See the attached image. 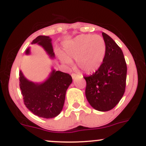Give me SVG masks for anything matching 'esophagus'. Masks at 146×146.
<instances>
[{
    "mask_svg": "<svg viewBox=\"0 0 146 146\" xmlns=\"http://www.w3.org/2000/svg\"><path fill=\"white\" fill-rule=\"evenodd\" d=\"M71 76H72V78L75 79V78H77V77L80 76V75L76 74V73H71Z\"/></svg>",
    "mask_w": 146,
    "mask_h": 146,
    "instance_id": "esophagus-1",
    "label": "esophagus"
}]
</instances>
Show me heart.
I'll use <instances>...</instances> for the list:
<instances>
[{
  "mask_svg": "<svg viewBox=\"0 0 146 146\" xmlns=\"http://www.w3.org/2000/svg\"><path fill=\"white\" fill-rule=\"evenodd\" d=\"M106 46L104 38L98 35H80L64 46L63 60L69 62L74 58L82 71L90 73L100 68L104 60Z\"/></svg>",
  "mask_w": 146,
  "mask_h": 146,
  "instance_id": "1",
  "label": "heart"
}]
</instances>
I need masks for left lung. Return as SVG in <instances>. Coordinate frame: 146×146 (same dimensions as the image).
Returning <instances> with one entry per match:
<instances>
[{"mask_svg":"<svg viewBox=\"0 0 146 146\" xmlns=\"http://www.w3.org/2000/svg\"><path fill=\"white\" fill-rule=\"evenodd\" d=\"M106 51L100 68L89 76L85 94L93 108L99 111H108L119 102L124 94L127 65L121 48L106 33H102Z\"/></svg>","mask_w":146,"mask_h":146,"instance_id":"8db88e82","label":"left lung"}]
</instances>
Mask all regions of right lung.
<instances>
[{
  "instance_id": "right-lung-1",
  "label": "right lung",
  "mask_w": 146,
  "mask_h": 146,
  "mask_svg": "<svg viewBox=\"0 0 146 146\" xmlns=\"http://www.w3.org/2000/svg\"><path fill=\"white\" fill-rule=\"evenodd\" d=\"M51 38L39 36L33 40L32 44L38 43L44 48L51 57H54ZM29 50L26 51L28 54ZM19 85L25 106L35 115L43 118H53L62 110L65 95L72 82L68 73L59 71L51 73L49 78L41 84H34L27 80L21 71L19 73Z\"/></svg>"
}]
</instances>
